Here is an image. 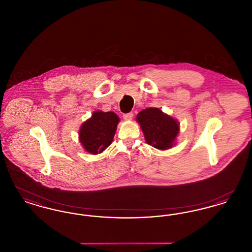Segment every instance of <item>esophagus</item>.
Segmentation results:
<instances>
[{
    "label": "esophagus",
    "instance_id": "obj_1",
    "mask_svg": "<svg viewBox=\"0 0 252 252\" xmlns=\"http://www.w3.org/2000/svg\"><path fill=\"white\" fill-rule=\"evenodd\" d=\"M123 117H124V119H125V120H131L132 118H133V113H132V112L126 113V114H124V115H123Z\"/></svg>",
    "mask_w": 252,
    "mask_h": 252
}]
</instances>
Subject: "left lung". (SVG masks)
Listing matches in <instances>:
<instances>
[{
  "instance_id": "left-lung-1",
  "label": "left lung",
  "mask_w": 252,
  "mask_h": 252,
  "mask_svg": "<svg viewBox=\"0 0 252 252\" xmlns=\"http://www.w3.org/2000/svg\"><path fill=\"white\" fill-rule=\"evenodd\" d=\"M136 120L141 126L147 144L159 150H166L175 144L180 124L160 109L145 108L138 113Z\"/></svg>"
}]
</instances>
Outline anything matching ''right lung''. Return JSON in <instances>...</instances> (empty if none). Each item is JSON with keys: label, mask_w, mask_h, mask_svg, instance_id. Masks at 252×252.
I'll list each match as a JSON object with an SVG mask.
<instances>
[{"label": "right lung", "mask_w": 252, "mask_h": 252, "mask_svg": "<svg viewBox=\"0 0 252 252\" xmlns=\"http://www.w3.org/2000/svg\"><path fill=\"white\" fill-rule=\"evenodd\" d=\"M119 121L112 111H94L80 127L79 141L85 150L94 155L102 153L112 143Z\"/></svg>", "instance_id": "add662e5"}]
</instances>
